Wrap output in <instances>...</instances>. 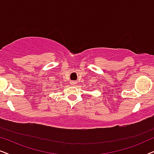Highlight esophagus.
Listing matches in <instances>:
<instances>
[{"label": "esophagus", "instance_id": "obj_1", "mask_svg": "<svg viewBox=\"0 0 154 154\" xmlns=\"http://www.w3.org/2000/svg\"><path fill=\"white\" fill-rule=\"evenodd\" d=\"M71 85H75V84H76V81H71Z\"/></svg>", "mask_w": 154, "mask_h": 154}]
</instances>
